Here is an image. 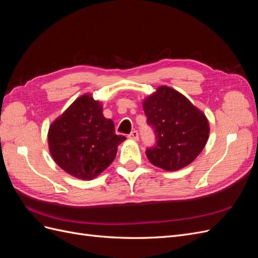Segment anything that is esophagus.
<instances>
[{
  "label": "esophagus",
  "mask_w": 258,
  "mask_h": 258,
  "mask_svg": "<svg viewBox=\"0 0 258 258\" xmlns=\"http://www.w3.org/2000/svg\"><path fill=\"white\" fill-rule=\"evenodd\" d=\"M128 139L131 140V141H138V140H139V134H138V131H137V130L131 131V134L128 135Z\"/></svg>",
  "instance_id": "esophagus-1"
}]
</instances>
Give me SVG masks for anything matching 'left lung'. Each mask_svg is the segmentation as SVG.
<instances>
[{"instance_id": "obj_1", "label": "left lung", "mask_w": 258, "mask_h": 258, "mask_svg": "<svg viewBox=\"0 0 258 258\" xmlns=\"http://www.w3.org/2000/svg\"><path fill=\"white\" fill-rule=\"evenodd\" d=\"M147 123L154 128L156 145L146 156L154 166L166 171L183 169L198 157L210 135L205 113L181 92L160 86L143 100Z\"/></svg>"}]
</instances>
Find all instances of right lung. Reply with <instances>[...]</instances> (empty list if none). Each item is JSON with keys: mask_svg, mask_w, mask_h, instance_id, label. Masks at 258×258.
Segmentation results:
<instances>
[{"mask_svg": "<svg viewBox=\"0 0 258 258\" xmlns=\"http://www.w3.org/2000/svg\"><path fill=\"white\" fill-rule=\"evenodd\" d=\"M48 147L54 162L70 175L90 181L111 165L126 138L115 135L114 122L91 93L77 98L49 126Z\"/></svg>", "mask_w": 258, "mask_h": 258, "instance_id": "obj_1", "label": "right lung"}]
</instances>
